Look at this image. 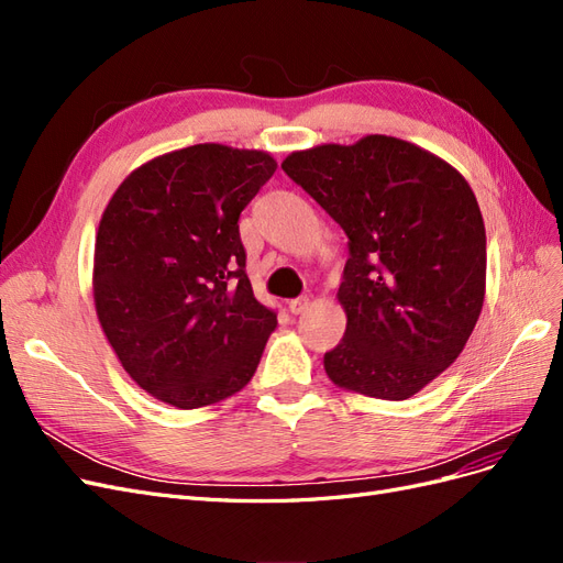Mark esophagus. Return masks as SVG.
<instances>
[{
    "label": "esophagus",
    "instance_id": "1",
    "mask_svg": "<svg viewBox=\"0 0 563 563\" xmlns=\"http://www.w3.org/2000/svg\"><path fill=\"white\" fill-rule=\"evenodd\" d=\"M308 305H310V298H308V296L294 298V300H288V312H291V314H300V312L308 310Z\"/></svg>",
    "mask_w": 563,
    "mask_h": 563
}]
</instances>
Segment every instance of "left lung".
Masks as SVG:
<instances>
[{
    "instance_id": "8db88e82",
    "label": "left lung",
    "mask_w": 563,
    "mask_h": 563,
    "mask_svg": "<svg viewBox=\"0 0 563 563\" xmlns=\"http://www.w3.org/2000/svg\"><path fill=\"white\" fill-rule=\"evenodd\" d=\"M347 234L338 300L347 329L323 354L329 378L401 401L446 371L479 319L486 230L451 164L391 135L319 145L282 164Z\"/></svg>"
}]
</instances>
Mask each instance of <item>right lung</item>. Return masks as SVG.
<instances>
[{"instance_id":"1","label":"right lung","mask_w":563,"mask_h":563,"mask_svg":"<svg viewBox=\"0 0 563 563\" xmlns=\"http://www.w3.org/2000/svg\"><path fill=\"white\" fill-rule=\"evenodd\" d=\"M277 172L267 152L203 143L143 164L100 218L93 300L124 371L199 408L240 391L277 312L255 300L240 216Z\"/></svg>"}]
</instances>
